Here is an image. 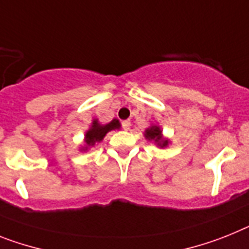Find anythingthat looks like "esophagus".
<instances>
[{
  "label": "esophagus",
  "mask_w": 249,
  "mask_h": 249,
  "mask_svg": "<svg viewBox=\"0 0 249 249\" xmlns=\"http://www.w3.org/2000/svg\"><path fill=\"white\" fill-rule=\"evenodd\" d=\"M121 125H123V128H124L125 130H129V128H130V120H124L121 123Z\"/></svg>",
  "instance_id": "34e87169"
}]
</instances>
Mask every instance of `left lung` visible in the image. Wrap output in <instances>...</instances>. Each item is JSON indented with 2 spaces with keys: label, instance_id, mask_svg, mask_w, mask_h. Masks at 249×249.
Returning a JSON list of instances; mask_svg holds the SVG:
<instances>
[{
  "label": "left lung",
  "instance_id": "8db88e82",
  "mask_svg": "<svg viewBox=\"0 0 249 249\" xmlns=\"http://www.w3.org/2000/svg\"><path fill=\"white\" fill-rule=\"evenodd\" d=\"M160 133L162 131H160V129L158 126H152V128L145 130V138H148V139H154L160 147H166L167 144H168V141H163L162 137H160Z\"/></svg>",
  "mask_w": 249,
  "mask_h": 249
}]
</instances>
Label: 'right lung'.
<instances>
[{
	"label": "right lung",
	"instance_id": "obj_1",
	"mask_svg": "<svg viewBox=\"0 0 249 249\" xmlns=\"http://www.w3.org/2000/svg\"><path fill=\"white\" fill-rule=\"evenodd\" d=\"M118 128H120V124H119V121L116 119L106 125H100L97 120H95L92 123L91 129L86 133V143H87V145H93L96 142L102 141L107 131Z\"/></svg>",
	"mask_w": 249,
	"mask_h": 249
}]
</instances>
